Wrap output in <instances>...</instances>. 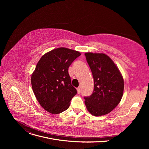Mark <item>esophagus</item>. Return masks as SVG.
I'll use <instances>...</instances> for the list:
<instances>
[{"mask_svg":"<svg viewBox=\"0 0 149 149\" xmlns=\"http://www.w3.org/2000/svg\"><path fill=\"white\" fill-rule=\"evenodd\" d=\"M77 92H78V94H80L81 93V89H80V88L79 87H78V88H77Z\"/></svg>","mask_w":149,"mask_h":149,"instance_id":"obj_1","label":"esophagus"}]
</instances>
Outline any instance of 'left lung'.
I'll list each match as a JSON object with an SVG mask.
<instances>
[{"label": "left lung", "instance_id": "left-lung-1", "mask_svg": "<svg viewBox=\"0 0 149 149\" xmlns=\"http://www.w3.org/2000/svg\"><path fill=\"white\" fill-rule=\"evenodd\" d=\"M94 78V91L85 97L87 110L93 116L110 113L120 102L124 91V79L112 59L104 54H85Z\"/></svg>", "mask_w": 149, "mask_h": 149}]
</instances>
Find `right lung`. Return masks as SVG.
<instances>
[{"instance_id": "obj_1", "label": "right lung", "mask_w": 149, "mask_h": 149, "mask_svg": "<svg viewBox=\"0 0 149 149\" xmlns=\"http://www.w3.org/2000/svg\"><path fill=\"white\" fill-rule=\"evenodd\" d=\"M80 52L66 48L53 49L42 56L32 74L34 94L47 111L59 114L67 110L77 93L72 86L68 68Z\"/></svg>"}]
</instances>
